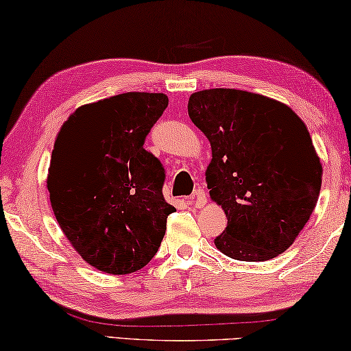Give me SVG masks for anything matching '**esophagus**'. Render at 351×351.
Here are the masks:
<instances>
[{
	"mask_svg": "<svg viewBox=\"0 0 351 351\" xmlns=\"http://www.w3.org/2000/svg\"><path fill=\"white\" fill-rule=\"evenodd\" d=\"M188 202L191 204L194 208H202V206L206 204V196H205V191L204 189L197 188L196 191H194L191 196L188 197Z\"/></svg>",
	"mask_w": 351,
	"mask_h": 351,
	"instance_id": "obj_1",
	"label": "esophagus"
}]
</instances>
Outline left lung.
<instances>
[{
    "label": "left lung",
    "mask_w": 351,
    "mask_h": 351,
    "mask_svg": "<svg viewBox=\"0 0 351 351\" xmlns=\"http://www.w3.org/2000/svg\"><path fill=\"white\" fill-rule=\"evenodd\" d=\"M188 114L213 152L206 183L227 216L217 249L239 261L283 254L309 221L322 185L305 123L278 101L233 88L193 93Z\"/></svg>",
    "instance_id": "left-lung-1"
}]
</instances>
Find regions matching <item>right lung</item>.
Returning <instances> with one entry per match:
<instances>
[{"mask_svg":"<svg viewBox=\"0 0 351 351\" xmlns=\"http://www.w3.org/2000/svg\"><path fill=\"white\" fill-rule=\"evenodd\" d=\"M168 107L163 93H129L79 107L56 138L48 191L60 228L102 272L140 271L157 254L176 208L146 136Z\"/></svg>","mask_w":351,"mask_h":351,"instance_id":"obj_1","label":"right lung"}]
</instances>
